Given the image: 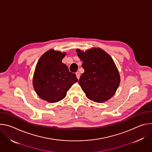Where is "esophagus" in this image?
Here are the masks:
<instances>
[{"instance_id":"1","label":"esophagus","mask_w":152,"mask_h":152,"mask_svg":"<svg viewBox=\"0 0 152 152\" xmlns=\"http://www.w3.org/2000/svg\"><path fill=\"white\" fill-rule=\"evenodd\" d=\"M76 77H77V78L79 79V77H80V73H79V72H77V73H76Z\"/></svg>"}]
</instances>
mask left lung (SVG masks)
Instances as JSON below:
<instances>
[{"mask_svg":"<svg viewBox=\"0 0 152 152\" xmlns=\"http://www.w3.org/2000/svg\"><path fill=\"white\" fill-rule=\"evenodd\" d=\"M83 62L84 72L79 84L88 99L103 103L115 94L120 83V76L111 56L103 49L93 48L85 52L76 50Z\"/></svg>","mask_w":152,"mask_h":152,"instance_id":"8db88e82","label":"left lung"}]
</instances>
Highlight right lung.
I'll return each mask as SVG.
<instances>
[{
	"instance_id": "add662e5",
	"label": "right lung",
	"mask_w": 152,
	"mask_h": 152,
	"mask_svg": "<svg viewBox=\"0 0 152 152\" xmlns=\"http://www.w3.org/2000/svg\"><path fill=\"white\" fill-rule=\"evenodd\" d=\"M66 52L50 49L39 58L35 67L32 83L37 94L49 103L58 102L67 95L71 86L78 82L62 60Z\"/></svg>"
}]
</instances>
